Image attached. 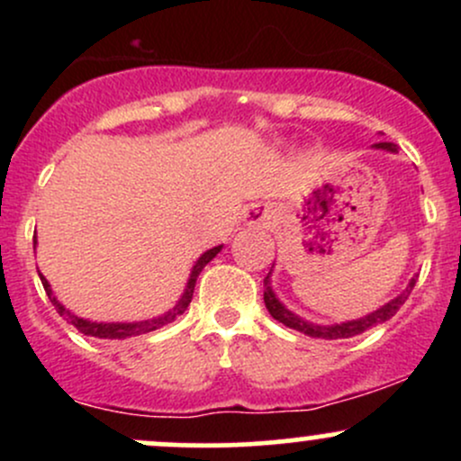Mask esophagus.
Listing matches in <instances>:
<instances>
[{"label":"esophagus","instance_id":"esophagus-1","mask_svg":"<svg viewBox=\"0 0 461 461\" xmlns=\"http://www.w3.org/2000/svg\"><path fill=\"white\" fill-rule=\"evenodd\" d=\"M275 221L273 216V210L271 208H264V205H256V208L249 212V223L253 225H271Z\"/></svg>","mask_w":461,"mask_h":461}]
</instances>
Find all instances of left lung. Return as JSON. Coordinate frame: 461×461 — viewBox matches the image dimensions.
Returning a JSON list of instances; mask_svg holds the SVG:
<instances>
[{
  "label": "left lung",
  "instance_id": "8db88e82",
  "mask_svg": "<svg viewBox=\"0 0 461 461\" xmlns=\"http://www.w3.org/2000/svg\"><path fill=\"white\" fill-rule=\"evenodd\" d=\"M375 149H385V151H396V145L393 142H375ZM416 285V277L410 279V284H407V288L403 293L399 294V297H394L393 301H388V303L382 305L379 310L370 312L368 316H362V319L357 321H348V322H340V325H314V322H308L303 319H299L297 314H293L290 310H285V305L275 297L273 288H271V273L264 277V303H267V310L268 314L273 316L275 321L284 322L285 327H290V330H297L301 333H305V336H312V338H325V340H338V338H351V336H357V333L370 330V327L379 325V322H385L388 319H393V316L399 312L401 305L405 303L407 297H410L411 288Z\"/></svg>",
  "mask_w": 461,
  "mask_h": 461
}]
</instances>
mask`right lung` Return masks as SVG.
Masks as SVG:
<instances>
[{
    "label": "right lung",
    "mask_w": 461,
    "mask_h": 461,
    "mask_svg": "<svg viewBox=\"0 0 461 461\" xmlns=\"http://www.w3.org/2000/svg\"><path fill=\"white\" fill-rule=\"evenodd\" d=\"M34 247H36V236H34ZM221 249H223V245H219V247H212V249H208V251H205L203 256H201L199 260L194 262L193 271H190V277H188V284H186V288H184V294H182V299H179L177 303L173 305V310H168L167 314L158 316V319H149V321H139V322H93V321H86V319H79V316L71 314V312H68V310L65 308V305H62L60 301H58V299L54 297V293H51V285H50V282H47V279L43 277V275L39 273V277H41V282H43V288H45L47 297H50L51 303H54V308H56L58 314H60V316H65V319H67L68 322H71V325L76 327V330H77L79 333H84V336L104 338V340H125V338H131V336H140V333H147V331H153V330H160V327L168 325V322H173V321H176L177 316H182L184 312L188 310L190 301H193L194 284H197V277H199V273L203 271V267H205V264H208L210 260H212V258L216 256V253L221 251Z\"/></svg>",
    "instance_id": "obj_1"
}]
</instances>
